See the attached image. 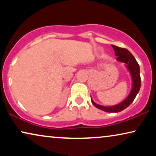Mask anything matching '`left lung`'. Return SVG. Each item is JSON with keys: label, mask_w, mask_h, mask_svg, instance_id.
Instances as JSON below:
<instances>
[{"label": "left lung", "mask_w": 156, "mask_h": 156, "mask_svg": "<svg viewBox=\"0 0 156 156\" xmlns=\"http://www.w3.org/2000/svg\"><path fill=\"white\" fill-rule=\"evenodd\" d=\"M114 48L115 52V55L117 57L116 59L121 62L125 63L126 67L129 69L130 73H131L132 81H133V86L131 93L128 96V97L124 101L121 103L117 104V105L113 106H104L99 105V104L94 103L93 100L91 99V103L94 105L97 108H99L102 111L109 113H116L119 112L127 108L131 104L135 99L136 95L140 88V67L139 65L136 60L135 57L133 55L129 52L127 49L119 48V47L112 45Z\"/></svg>", "instance_id": "1"}]
</instances>
